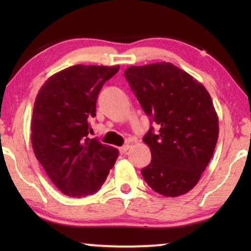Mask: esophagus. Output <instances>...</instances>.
I'll return each instance as SVG.
<instances>
[{
    "mask_svg": "<svg viewBox=\"0 0 251 251\" xmlns=\"http://www.w3.org/2000/svg\"><path fill=\"white\" fill-rule=\"evenodd\" d=\"M129 149H130V145H123V146L120 147L119 151H120V153H121V154H126V152H128Z\"/></svg>",
    "mask_w": 251,
    "mask_h": 251,
    "instance_id": "1",
    "label": "esophagus"
}]
</instances>
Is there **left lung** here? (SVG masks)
Masks as SVG:
<instances>
[{"label":"left lung","instance_id":"obj_1","mask_svg":"<svg viewBox=\"0 0 251 251\" xmlns=\"http://www.w3.org/2000/svg\"><path fill=\"white\" fill-rule=\"evenodd\" d=\"M125 76L144 112L156 125L144 137L152 161L142 169L149 186L164 197L190 192L210 162L218 139V116L198 80L171 63L130 66Z\"/></svg>","mask_w":251,"mask_h":251}]
</instances>
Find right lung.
<instances>
[{
	"label": "right lung",
	"mask_w": 251,
	"mask_h": 251,
	"mask_svg": "<svg viewBox=\"0 0 251 251\" xmlns=\"http://www.w3.org/2000/svg\"><path fill=\"white\" fill-rule=\"evenodd\" d=\"M120 66L75 65L53 74L34 102L32 146L58 190L72 198L97 192L119 156L115 147L88 138L102 85Z\"/></svg>",
	"instance_id": "1"
}]
</instances>
